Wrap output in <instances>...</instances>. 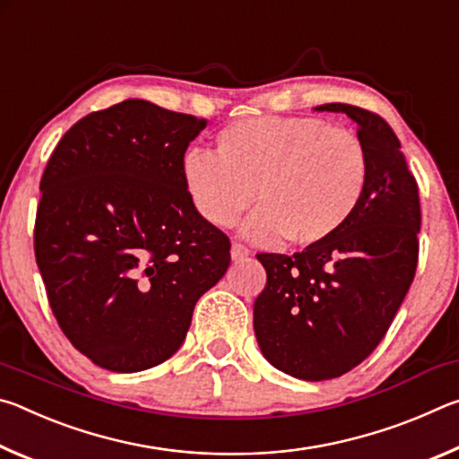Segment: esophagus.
Masks as SVG:
<instances>
[{
	"label": "esophagus",
	"instance_id": "esophagus-1",
	"mask_svg": "<svg viewBox=\"0 0 459 459\" xmlns=\"http://www.w3.org/2000/svg\"><path fill=\"white\" fill-rule=\"evenodd\" d=\"M248 255H251V251H248V248L245 245H240V243H235V245H232V248H230V257H232V261H235V263L245 261Z\"/></svg>",
	"mask_w": 459,
	"mask_h": 459
}]
</instances>
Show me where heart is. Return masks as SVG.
I'll return each mask as SVG.
<instances>
[{
  "mask_svg": "<svg viewBox=\"0 0 459 459\" xmlns=\"http://www.w3.org/2000/svg\"><path fill=\"white\" fill-rule=\"evenodd\" d=\"M368 178L360 139L317 117L240 119L216 135L214 155L184 160L192 204L214 227H232L257 192L243 235L261 245L328 243L359 212Z\"/></svg>",
  "mask_w": 459,
  "mask_h": 459,
  "instance_id": "obj_1",
  "label": "heart"
}]
</instances>
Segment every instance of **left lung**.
I'll use <instances>...</instances> for the list:
<instances>
[{
	"label": "left lung",
	"mask_w": 459,
	"mask_h": 459,
	"mask_svg": "<svg viewBox=\"0 0 459 459\" xmlns=\"http://www.w3.org/2000/svg\"><path fill=\"white\" fill-rule=\"evenodd\" d=\"M359 126L368 155L367 196L328 243L301 253H259L267 285L255 299L259 348L277 370L328 380L375 351L413 283L421 204L391 126L367 108L328 103Z\"/></svg>",
	"instance_id": "left-lung-1"
}]
</instances>
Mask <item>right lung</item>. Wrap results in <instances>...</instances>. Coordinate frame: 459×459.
I'll return each mask as SVG.
<instances>
[{
    "label": "right lung",
    "instance_id": "right-lung-1",
    "mask_svg": "<svg viewBox=\"0 0 459 459\" xmlns=\"http://www.w3.org/2000/svg\"><path fill=\"white\" fill-rule=\"evenodd\" d=\"M204 119L127 99L66 131L40 182L34 251L58 325L113 372L182 346L230 240L192 204L184 153Z\"/></svg>",
    "mask_w": 459,
    "mask_h": 459
}]
</instances>
